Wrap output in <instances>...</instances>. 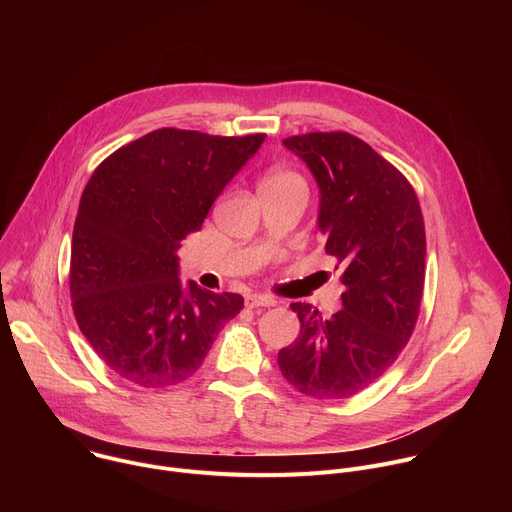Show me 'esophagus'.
I'll list each match as a JSON object with an SVG mask.
<instances>
[{
  "instance_id": "34e87169",
  "label": "esophagus",
  "mask_w": 512,
  "mask_h": 512,
  "mask_svg": "<svg viewBox=\"0 0 512 512\" xmlns=\"http://www.w3.org/2000/svg\"><path fill=\"white\" fill-rule=\"evenodd\" d=\"M277 302L271 298V296H261V294H251V296H247L245 298V306L247 308H271V306H275Z\"/></svg>"
}]
</instances>
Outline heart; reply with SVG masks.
Returning <instances> with one entry per match:
<instances>
[{
    "label": "heart",
    "mask_w": 512,
    "mask_h": 512,
    "mask_svg": "<svg viewBox=\"0 0 512 512\" xmlns=\"http://www.w3.org/2000/svg\"><path fill=\"white\" fill-rule=\"evenodd\" d=\"M259 188H273V190H300L308 192L306 182L300 174L291 172V170H271L263 176Z\"/></svg>",
    "instance_id": "b5f03b06"
}]
</instances>
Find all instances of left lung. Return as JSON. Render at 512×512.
<instances>
[{
  "label": "left lung",
  "instance_id": "8db88e82",
  "mask_svg": "<svg viewBox=\"0 0 512 512\" xmlns=\"http://www.w3.org/2000/svg\"><path fill=\"white\" fill-rule=\"evenodd\" d=\"M283 145L318 182V227L344 291L328 320L308 304L289 306L302 328L277 364L300 393L346 399L381 379L413 334L425 281L423 214L409 180L367 141L316 131Z\"/></svg>",
  "mask_w": 512,
  "mask_h": 512
}]
</instances>
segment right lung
Instances as JSON below:
<instances>
[{
	"instance_id": "add662e5",
	"label": "right lung",
	"mask_w": 512,
	"mask_h": 512,
	"mask_svg": "<svg viewBox=\"0 0 512 512\" xmlns=\"http://www.w3.org/2000/svg\"><path fill=\"white\" fill-rule=\"evenodd\" d=\"M263 139L162 127L113 152L87 182L72 231V310L121 379L148 389L186 381L243 310L239 294L184 287L176 251Z\"/></svg>"
}]
</instances>
